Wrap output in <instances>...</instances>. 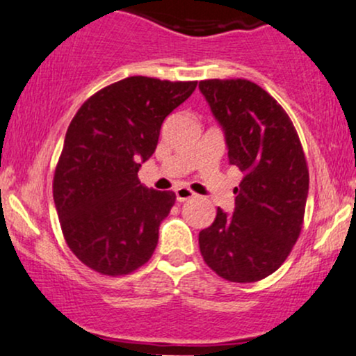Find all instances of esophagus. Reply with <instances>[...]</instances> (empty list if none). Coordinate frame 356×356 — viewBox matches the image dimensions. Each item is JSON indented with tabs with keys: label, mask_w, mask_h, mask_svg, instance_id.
Returning <instances> with one entry per match:
<instances>
[{
	"label": "esophagus",
	"mask_w": 356,
	"mask_h": 356,
	"mask_svg": "<svg viewBox=\"0 0 356 356\" xmlns=\"http://www.w3.org/2000/svg\"><path fill=\"white\" fill-rule=\"evenodd\" d=\"M175 193H177L178 202H186V200H190V198L195 197L193 191H191L190 188H186V186H179V188L175 190Z\"/></svg>",
	"instance_id": "1"
}]
</instances>
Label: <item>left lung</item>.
<instances>
[{
	"label": "left lung",
	"mask_w": 356,
	"mask_h": 356,
	"mask_svg": "<svg viewBox=\"0 0 356 356\" xmlns=\"http://www.w3.org/2000/svg\"><path fill=\"white\" fill-rule=\"evenodd\" d=\"M198 89L225 134L229 163L243 173L234 213L217 209L198 235L211 270L230 282H255L277 270L305 218L309 173L289 115L245 79L202 81Z\"/></svg>",
	"instance_id": "8db88e82"
}]
</instances>
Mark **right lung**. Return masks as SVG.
<instances>
[{
    "mask_svg": "<svg viewBox=\"0 0 356 356\" xmlns=\"http://www.w3.org/2000/svg\"><path fill=\"white\" fill-rule=\"evenodd\" d=\"M197 82L127 77L104 87L72 119L54 177V202L67 245L104 275L146 264L173 191L146 188L138 178L153 156L168 114Z\"/></svg>",
    "mask_w": 356,
    "mask_h": 356,
    "instance_id": "1",
    "label": "right lung"
}]
</instances>
